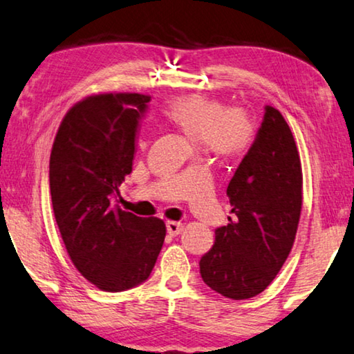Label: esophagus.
Here are the masks:
<instances>
[{
    "label": "esophagus",
    "mask_w": 354,
    "mask_h": 354,
    "mask_svg": "<svg viewBox=\"0 0 354 354\" xmlns=\"http://www.w3.org/2000/svg\"><path fill=\"white\" fill-rule=\"evenodd\" d=\"M166 230L169 236H177V234H180V232L183 230V225L180 222H167Z\"/></svg>",
    "instance_id": "esophagus-1"
}]
</instances>
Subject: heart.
Listing matches in <instances>:
<instances>
[{"mask_svg":"<svg viewBox=\"0 0 354 354\" xmlns=\"http://www.w3.org/2000/svg\"><path fill=\"white\" fill-rule=\"evenodd\" d=\"M166 120L187 139L220 160L243 156L254 142L252 121L239 110L212 97L189 94L169 102L162 110Z\"/></svg>","mask_w":354,"mask_h":354,"instance_id":"b5f03b06","label":"heart"}]
</instances>
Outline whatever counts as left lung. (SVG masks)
Wrapping results in <instances>:
<instances>
[{
	"mask_svg": "<svg viewBox=\"0 0 354 354\" xmlns=\"http://www.w3.org/2000/svg\"><path fill=\"white\" fill-rule=\"evenodd\" d=\"M228 225L199 260L212 290L233 300L259 295L276 278L294 244L301 211V165L288 122L273 106L227 188Z\"/></svg>",
	"mask_w": 354,
	"mask_h": 354,
	"instance_id": "1",
	"label": "left lung"
}]
</instances>
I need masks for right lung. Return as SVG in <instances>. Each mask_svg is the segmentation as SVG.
I'll list each match as a JSON object with an SVG mask.
<instances>
[{"instance_id": "add662e5", "label": "right lung", "mask_w": 354, "mask_h": 354, "mask_svg": "<svg viewBox=\"0 0 354 354\" xmlns=\"http://www.w3.org/2000/svg\"><path fill=\"white\" fill-rule=\"evenodd\" d=\"M148 102L142 94L78 102L50 151V198L66 252L86 279L106 292L147 281L166 236L161 218L137 217L118 206Z\"/></svg>"}]
</instances>
